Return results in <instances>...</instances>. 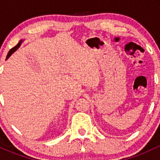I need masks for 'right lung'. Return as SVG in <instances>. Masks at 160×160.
Listing matches in <instances>:
<instances>
[{"label":"right lung","instance_id":"obj_1","mask_svg":"<svg viewBox=\"0 0 160 160\" xmlns=\"http://www.w3.org/2000/svg\"><path fill=\"white\" fill-rule=\"evenodd\" d=\"M22 42V40H20V41L19 42V43H18V44H17V45L15 46V47H12V48L11 49L10 51H9L8 54H7V58H8L9 57H10V56H11V55L12 54V53H13L14 52H15V51L16 50V49H17L18 48H19V47H20V45H21Z\"/></svg>","mask_w":160,"mask_h":160}]
</instances>
